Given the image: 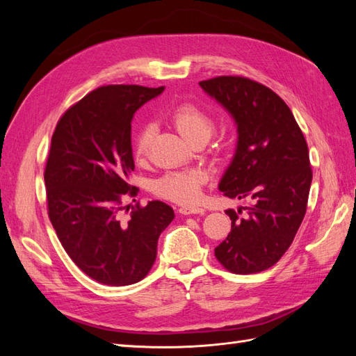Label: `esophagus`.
Returning <instances> with one entry per match:
<instances>
[{
	"label": "esophagus",
	"mask_w": 356,
	"mask_h": 356,
	"mask_svg": "<svg viewBox=\"0 0 356 356\" xmlns=\"http://www.w3.org/2000/svg\"><path fill=\"white\" fill-rule=\"evenodd\" d=\"M178 212L181 215H191V213H204V209L199 207H179Z\"/></svg>",
	"instance_id": "esophagus-1"
}]
</instances>
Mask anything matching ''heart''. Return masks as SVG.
<instances>
[{
	"instance_id": "obj_1",
	"label": "heart",
	"mask_w": 356,
	"mask_h": 356,
	"mask_svg": "<svg viewBox=\"0 0 356 356\" xmlns=\"http://www.w3.org/2000/svg\"><path fill=\"white\" fill-rule=\"evenodd\" d=\"M172 124L188 144L199 138H209L213 131L212 118L199 105L193 102H182L169 113ZM153 129L149 124H143L132 139V149L136 159H144L148 154L152 143ZM208 175L200 169L169 172L156 181L154 191L159 196L178 203H195L200 199L202 187Z\"/></svg>"
}]
</instances>
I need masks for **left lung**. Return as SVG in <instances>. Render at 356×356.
Instances as JSON below:
<instances>
[{
	"label": "left lung",
	"mask_w": 356,
	"mask_h": 356,
	"mask_svg": "<svg viewBox=\"0 0 356 356\" xmlns=\"http://www.w3.org/2000/svg\"><path fill=\"white\" fill-rule=\"evenodd\" d=\"M199 84L238 126L236 153L218 188L251 202L225 211L232 232L215 257L236 275L263 272L281 260L305 218L312 182L306 139L288 105L266 86L238 75Z\"/></svg>",
	"instance_id": "8db88e82"
}]
</instances>
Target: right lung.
Returning <instances> with one entry per match:
<instances>
[{
    "mask_svg": "<svg viewBox=\"0 0 356 356\" xmlns=\"http://www.w3.org/2000/svg\"><path fill=\"white\" fill-rule=\"evenodd\" d=\"M163 90L102 86L68 108L51 136L44 170L49 218L71 260L104 285L144 279L156 261L160 233L175 217L160 200L136 204L123 217V199L138 191L129 184L135 169L132 118Z\"/></svg>",
    "mask_w": 356,
    "mask_h": 356,
    "instance_id": "1",
    "label": "right lung"
}]
</instances>
